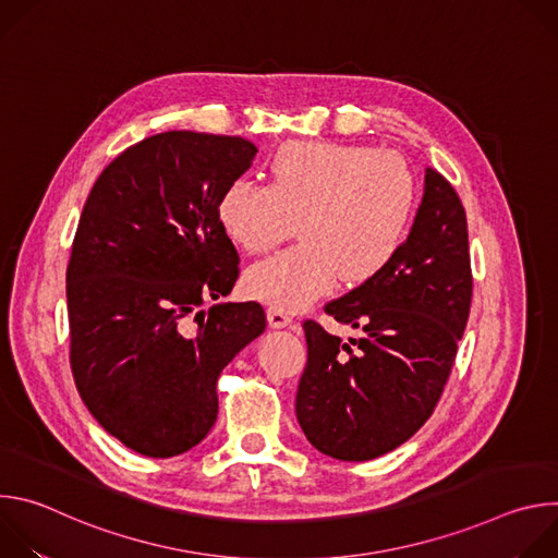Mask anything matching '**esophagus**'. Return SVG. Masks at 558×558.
<instances>
[{"mask_svg": "<svg viewBox=\"0 0 558 558\" xmlns=\"http://www.w3.org/2000/svg\"><path fill=\"white\" fill-rule=\"evenodd\" d=\"M267 320H269V325H271L274 329H284V327H289V325L293 323V317H291V313H287L284 308L269 306V311H267Z\"/></svg>", "mask_w": 558, "mask_h": 558, "instance_id": "esophagus-1", "label": "esophagus"}]
</instances>
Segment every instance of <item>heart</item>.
Returning <instances> with one entry per match:
<instances>
[{"label":"heart","mask_w":558,"mask_h":558,"mask_svg":"<svg viewBox=\"0 0 558 558\" xmlns=\"http://www.w3.org/2000/svg\"><path fill=\"white\" fill-rule=\"evenodd\" d=\"M271 183L231 181L218 198L229 241L263 254L302 241L250 267L247 291L298 311L336 287L379 276L400 254L415 207V181L400 154L368 145L295 141L269 161Z\"/></svg>","instance_id":"heart-1"}]
</instances>
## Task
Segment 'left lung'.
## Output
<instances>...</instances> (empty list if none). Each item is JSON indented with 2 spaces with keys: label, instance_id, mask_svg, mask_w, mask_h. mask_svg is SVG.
Masks as SVG:
<instances>
[{
  "label": "left lung",
  "instance_id": "obj_1",
  "mask_svg": "<svg viewBox=\"0 0 558 558\" xmlns=\"http://www.w3.org/2000/svg\"><path fill=\"white\" fill-rule=\"evenodd\" d=\"M472 300L465 209L426 168L424 196L397 258L329 302L347 342L306 320V366L295 415L320 452L368 461L411 439L433 415L450 375Z\"/></svg>",
  "mask_w": 558,
  "mask_h": 558
}]
</instances>
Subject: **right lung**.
I'll use <instances>...</instances> for the list:
<instances>
[{
    "label": "right lung",
    "instance_id": "1",
    "mask_svg": "<svg viewBox=\"0 0 558 558\" xmlns=\"http://www.w3.org/2000/svg\"><path fill=\"white\" fill-rule=\"evenodd\" d=\"M256 151L241 136L154 134L101 172L78 218L65 274L74 384L93 417L145 457L207 437L220 371L267 327L258 302L198 308L238 280L218 198Z\"/></svg>",
    "mask_w": 558,
    "mask_h": 558
}]
</instances>
